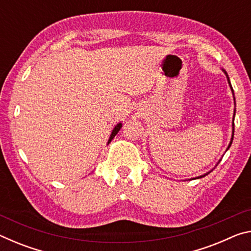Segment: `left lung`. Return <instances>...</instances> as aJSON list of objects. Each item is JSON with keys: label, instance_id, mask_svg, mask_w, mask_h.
I'll return each mask as SVG.
<instances>
[{"label": "left lung", "instance_id": "left-lung-1", "mask_svg": "<svg viewBox=\"0 0 251 251\" xmlns=\"http://www.w3.org/2000/svg\"><path fill=\"white\" fill-rule=\"evenodd\" d=\"M224 71V73L226 74V76H227V79H228V83H229V86H230V88H231V91H232V87H231V84H230V80H229V77H228V75H227V72L225 71V70H223ZM232 93H233V91H232ZM233 100H235V97H233ZM233 120H235V114H233ZM233 131H235V123H233V121H232V137H231V141H230V143H229V146H228V148L231 146V143H232V139H233ZM227 148V150H228ZM207 174H205V175H202V176H199V177H197V178H201V177H203V176H206Z\"/></svg>", "mask_w": 251, "mask_h": 251}]
</instances>
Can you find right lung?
Wrapping results in <instances>:
<instances>
[{
    "label": "right lung",
    "mask_w": 251,
    "mask_h": 251,
    "mask_svg": "<svg viewBox=\"0 0 251 251\" xmlns=\"http://www.w3.org/2000/svg\"><path fill=\"white\" fill-rule=\"evenodd\" d=\"M121 128H122V123H120V124H117L115 127H114L112 134H110V137H109V139H108V143H110V141H112V139H113L114 137H115L116 134L118 133V131H120Z\"/></svg>",
    "instance_id": "1"
}]
</instances>
